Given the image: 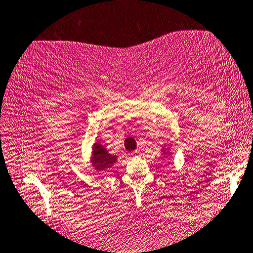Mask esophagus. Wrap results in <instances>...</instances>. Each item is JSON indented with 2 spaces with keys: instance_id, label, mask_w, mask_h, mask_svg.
<instances>
[{
  "instance_id": "obj_1",
  "label": "esophagus",
  "mask_w": 253,
  "mask_h": 253,
  "mask_svg": "<svg viewBox=\"0 0 253 253\" xmlns=\"http://www.w3.org/2000/svg\"><path fill=\"white\" fill-rule=\"evenodd\" d=\"M131 155H132V156H139V155H140V150L135 149V150L133 151V153H132Z\"/></svg>"
}]
</instances>
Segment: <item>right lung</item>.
Here are the masks:
<instances>
[{
    "label": "right lung",
    "mask_w": 253,
    "mask_h": 253,
    "mask_svg": "<svg viewBox=\"0 0 253 253\" xmlns=\"http://www.w3.org/2000/svg\"><path fill=\"white\" fill-rule=\"evenodd\" d=\"M92 165L97 170H107L116 162V156L108 154L100 143H95L92 148Z\"/></svg>",
    "instance_id": "obj_1"
}]
</instances>
